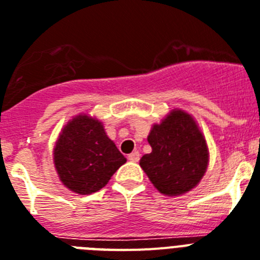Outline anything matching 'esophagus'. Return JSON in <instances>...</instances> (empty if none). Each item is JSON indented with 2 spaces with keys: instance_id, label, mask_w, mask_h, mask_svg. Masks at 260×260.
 <instances>
[{
  "instance_id": "34e87169",
  "label": "esophagus",
  "mask_w": 260,
  "mask_h": 260,
  "mask_svg": "<svg viewBox=\"0 0 260 260\" xmlns=\"http://www.w3.org/2000/svg\"><path fill=\"white\" fill-rule=\"evenodd\" d=\"M128 159L132 162H139L140 161V153L139 152H133L128 155Z\"/></svg>"
}]
</instances>
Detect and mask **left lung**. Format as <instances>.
Masks as SVG:
<instances>
[{
	"mask_svg": "<svg viewBox=\"0 0 260 260\" xmlns=\"http://www.w3.org/2000/svg\"><path fill=\"white\" fill-rule=\"evenodd\" d=\"M152 153L143 155V168L155 188L165 195H182L196 186L208 165V149L193 119L177 110L148 136Z\"/></svg>",
	"mask_w": 260,
	"mask_h": 260,
	"instance_id": "obj_1",
	"label": "left lung"
}]
</instances>
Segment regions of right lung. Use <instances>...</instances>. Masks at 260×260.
<instances>
[{"mask_svg": "<svg viewBox=\"0 0 260 260\" xmlns=\"http://www.w3.org/2000/svg\"><path fill=\"white\" fill-rule=\"evenodd\" d=\"M53 155L62 183L81 195L105 187L127 161L108 139L101 121L86 115L74 117L65 125Z\"/></svg>", "mask_w": 260, "mask_h": 260, "instance_id": "obj_1", "label": "right lung"}]
</instances>
